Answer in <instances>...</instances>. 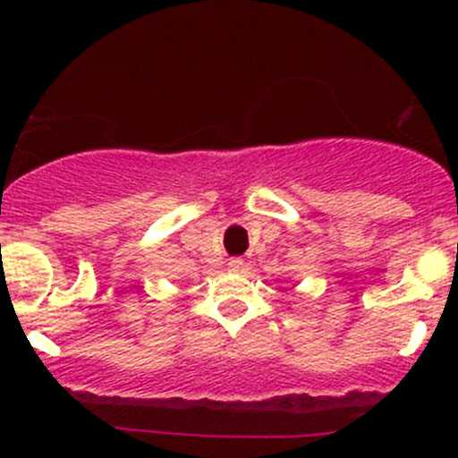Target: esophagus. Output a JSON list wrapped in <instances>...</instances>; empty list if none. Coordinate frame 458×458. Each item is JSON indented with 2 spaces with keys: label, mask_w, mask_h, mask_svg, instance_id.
I'll return each mask as SVG.
<instances>
[{
  "label": "esophagus",
  "mask_w": 458,
  "mask_h": 458,
  "mask_svg": "<svg viewBox=\"0 0 458 458\" xmlns=\"http://www.w3.org/2000/svg\"><path fill=\"white\" fill-rule=\"evenodd\" d=\"M243 266H246V263H243L242 257L228 259V267H230V270H233V272H242Z\"/></svg>",
  "instance_id": "obj_1"
}]
</instances>
